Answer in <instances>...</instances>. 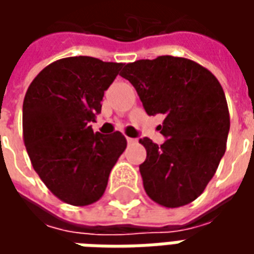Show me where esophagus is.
<instances>
[{"label": "esophagus", "instance_id": "esophagus-1", "mask_svg": "<svg viewBox=\"0 0 254 254\" xmlns=\"http://www.w3.org/2000/svg\"><path fill=\"white\" fill-rule=\"evenodd\" d=\"M127 144H134V143H136V138L127 137Z\"/></svg>", "mask_w": 254, "mask_h": 254}]
</instances>
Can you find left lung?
Masks as SVG:
<instances>
[{
    "label": "left lung",
    "mask_w": 254,
    "mask_h": 254,
    "mask_svg": "<svg viewBox=\"0 0 254 254\" xmlns=\"http://www.w3.org/2000/svg\"><path fill=\"white\" fill-rule=\"evenodd\" d=\"M122 77L137 91L148 116L165 114L162 145L140 138L147 158L140 165L144 189L167 208L201 194L226 151L229 107L218 78L194 61L162 56L124 65Z\"/></svg>",
    "instance_id": "8db88e82"
}]
</instances>
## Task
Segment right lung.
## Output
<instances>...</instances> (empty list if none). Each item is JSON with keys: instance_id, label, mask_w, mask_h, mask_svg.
<instances>
[{"instance_id": "1", "label": "right lung", "mask_w": 254, "mask_h": 254, "mask_svg": "<svg viewBox=\"0 0 254 254\" xmlns=\"http://www.w3.org/2000/svg\"><path fill=\"white\" fill-rule=\"evenodd\" d=\"M122 66L85 56L63 58L45 67L27 89L25 148L45 185L67 204L98 201L127 148L122 133H94L89 125Z\"/></svg>"}]
</instances>
